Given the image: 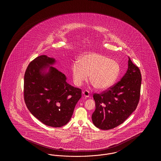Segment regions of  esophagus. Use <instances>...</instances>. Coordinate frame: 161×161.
<instances>
[{
	"mask_svg": "<svg viewBox=\"0 0 161 161\" xmlns=\"http://www.w3.org/2000/svg\"><path fill=\"white\" fill-rule=\"evenodd\" d=\"M83 94L84 97H86V98H88V97H90L89 92L88 91H83Z\"/></svg>",
	"mask_w": 161,
	"mask_h": 161,
	"instance_id": "34e87169",
	"label": "esophagus"
}]
</instances>
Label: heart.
<instances>
[{
  "label": "heart",
  "mask_w": 161,
  "mask_h": 161,
  "mask_svg": "<svg viewBox=\"0 0 161 161\" xmlns=\"http://www.w3.org/2000/svg\"><path fill=\"white\" fill-rule=\"evenodd\" d=\"M74 82L81 86L89 75L90 82L95 88L105 90L114 84L120 72L117 61L103 54L91 53L81 57L72 65Z\"/></svg>",
  "instance_id": "obj_1"
}]
</instances>
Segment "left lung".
<instances>
[{"label":"left lung","mask_w":161,"mask_h":161,"mask_svg":"<svg viewBox=\"0 0 161 161\" xmlns=\"http://www.w3.org/2000/svg\"><path fill=\"white\" fill-rule=\"evenodd\" d=\"M128 69L120 81L101 93H94L93 124L101 130L114 129L124 123L137 107L140 98L141 74L129 57Z\"/></svg>","instance_id":"8db88e82"}]
</instances>
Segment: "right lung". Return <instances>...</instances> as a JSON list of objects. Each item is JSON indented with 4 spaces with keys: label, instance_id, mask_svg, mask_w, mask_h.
Instances as JSON below:
<instances>
[{
    "label": "right lung",
    "instance_id": "right-lung-1",
    "mask_svg": "<svg viewBox=\"0 0 161 161\" xmlns=\"http://www.w3.org/2000/svg\"><path fill=\"white\" fill-rule=\"evenodd\" d=\"M55 61L45 55L31 61L25 73L23 96L26 107L40 121L60 127L70 119L81 89L67 83L66 75L50 66Z\"/></svg>",
    "mask_w": 161,
    "mask_h": 161
}]
</instances>
